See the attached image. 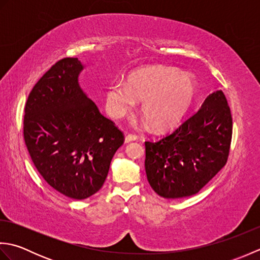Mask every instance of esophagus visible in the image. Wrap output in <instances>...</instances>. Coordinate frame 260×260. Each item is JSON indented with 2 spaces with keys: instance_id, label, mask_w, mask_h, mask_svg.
I'll use <instances>...</instances> for the list:
<instances>
[{
  "instance_id": "1",
  "label": "esophagus",
  "mask_w": 260,
  "mask_h": 260,
  "mask_svg": "<svg viewBox=\"0 0 260 260\" xmlns=\"http://www.w3.org/2000/svg\"><path fill=\"white\" fill-rule=\"evenodd\" d=\"M137 140V136L134 135V134H128L126 137H125V143L127 144V143L129 142H133V141H136Z\"/></svg>"
}]
</instances>
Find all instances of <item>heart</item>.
<instances>
[{
    "label": "heart",
    "instance_id": "heart-1",
    "mask_svg": "<svg viewBox=\"0 0 260 260\" xmlns=\"http://www.w3.org/2000/svg\"><path fill=\"white\" fill-rule=\"evenodd\" d=\"M196 95V82L187 74L165 66H150L132 73L127 84L112 82L105 92V106L114 118L133 109L142 101L141 112L154 129L175 125L189 109Z\"/></svg>",
    "mask_w": 260,
    "mask_h": 260
}]
</instances>
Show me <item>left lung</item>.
Segmentation results:
<instances>
[{
  "label": "left lung",
  "instance_id": "8db88e82",
  "mask_svg": "<svg viewBox=\"0 0 260 260\" xmlns=\"http://www.w3.org/2000/svg\"><path fill=\"white\" fill-rule=\"evenodd\" d=\"M231 137L229 105L222 90H217L172 133L145 142L148 183L167 199L197 194L227 163Z\"/></svg>",
  "mask_w": 260,
  "mask_h": 260
}]
</instances>
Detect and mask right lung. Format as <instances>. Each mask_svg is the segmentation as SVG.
Masks as SVG:
<instances>
[{"instance_id":"add662e5","label":"right lung","mask_w":260,"mask_h":260,"mask_svg":"<svg viewBox=\"0 0 260 260\" xmlns=\"http://www.w3.org/2000/svg\"><path fill=\"white\" fill-rule=\"evenodd\" d=\"M78 58L54 63L32 88L23 136L38 172L61 194L82 200L101 190L124 135L79 86Z\"/></svg>"}]
</instances>
